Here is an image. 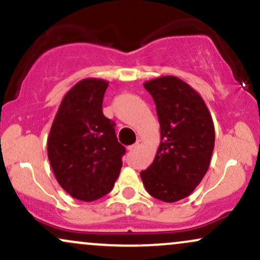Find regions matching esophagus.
Here are the masks:
<instances>
[{
	"label": "esophagus",
	"instance_id": "esophagus-1",
	"mask_svg": "<svg viewBox=\"0 0 260 260\" xmlns=\"http://www.w3.org/2000/svg\"><path fill=\"white\" fill-rule=\"evenodd\" d=\"M141 145H142V140H137L135 145L129 146V151H136V149H139L140 147H141Z\"/></svg>",
	"mask_w": 260,
	"mask_h": 260
}]
</instances>
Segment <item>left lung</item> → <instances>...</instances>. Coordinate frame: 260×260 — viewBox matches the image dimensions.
<instances>
[{
    "mask_svg": "<svg viewBox=\"0 0 260 260\" xmlns=\"http://www.w3.org/2000/svg\"><path fill=\"white\" fill-rule=\"evenodd\" d=\"M143 86L155 103L160 143L153 163L140 175L152 197L178 202L193 192L209 168L215 141L212 115L201 94L176 76Z\"/></svg>",
    "mask_w": 260,
    "mask_h": 260,
    "instance_id": "left-lung-1",
    "label": "left lung"
}]
</instances>
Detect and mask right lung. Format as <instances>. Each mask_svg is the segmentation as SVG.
Returning a JSON list of instances; mask_svg holds the SVG:
<instances>
[{
  "instance_id": "1",
  "label": "right lung",
  "mask_w": 260,
  "mask_h": 260,
  "mask_svg": "<svg viewBox=\"0 0 260 260\" xmlns=\"http://www.w3.org/2000/svg\"><path fill=\"white\" fill-rule=\"evenodd\" d=\"M108 81L87 78L63 97L47 139V154L58 184L73 198L92 202L112 191L125 147L114 123L102 112Z\"/></svg>"
}]
</instances>
